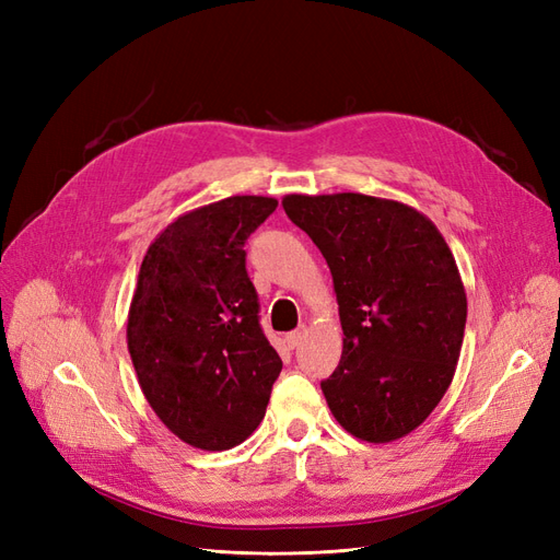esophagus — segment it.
<instances>
[{
  "label": "esophagus",
  "mask_w": 560,
  "mask_h": 560,
  "mask_svg": "<svg viewBox=\"0 0 560 560\" xmlns=\"http://www.w3.org/2000/svg\"><path fill=\"white\" fill-rule=\"evenodd\" d=\"M306 334H308V327H306V325H301L299 329H294V331L287 334V336H284V341H287V346H290V348H296V346H301L303 338H306Z\"/></svg>",
  "instance_id": "34e87169"
}]
</instances>
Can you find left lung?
I'll return each instance as SVG.
<instances>
[{"label":"left lung","mask_w":560,"mask_h":560,"mask_svg":"<svg viewBox=\"0 0 560 560\" xmlns=\"http://www.w3.org/2000/svg\"><path fill=\"white\" fill-rule=\"evenodd\" d=\"M282 208L327 259L343 352L322 393L346 432L387 444L442 401L460 360L467 294L444 235L399 200L290 194Z\"/></svg>","instance_id":"left-lung-1"}]
</instances>
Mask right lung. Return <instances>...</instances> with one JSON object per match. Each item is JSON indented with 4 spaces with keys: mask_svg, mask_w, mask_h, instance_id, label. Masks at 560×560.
Instances as JSON below:
<instances>
[{
    "mask_svg": "<svg viewBox=\"0 0 560 560\" xmlns=\"http://www.w3.org/2000/svg\"><path fill=\"white\" fill-rule=\"evenodd\" d=\"M276 208L268 196H229L184 212L140 266L126 329L135 374L163 425L200 451L243 444L282 371L243 249Z\"/></svg>",
    "mask_w": 560,
    "mask_h": 560,
    "instance_id": "right-lung-1",
    "label": "right lung"
}]
</instances>
